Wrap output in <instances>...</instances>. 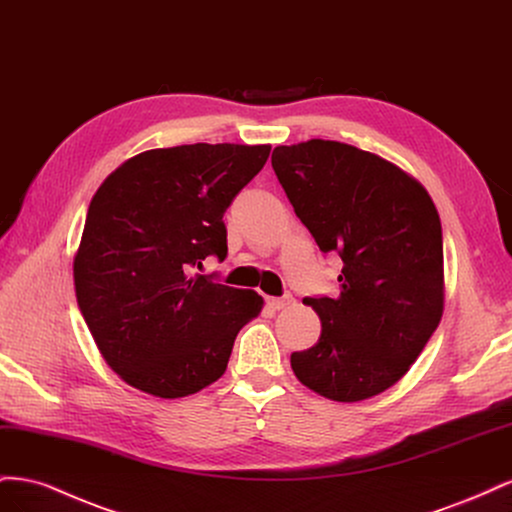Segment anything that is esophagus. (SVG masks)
<instances>
[{
	"instance_id": "34e87169",
	"label": "esophagus",
	"mask_w": 512,
	"mask_h": 512,
	"mask_svg": "<svg viewBox=\"0 0 512 512\" xmlns=\"http://www.w3.org/2000/svg\"><path fill=\"white\" fill-rule=\"evenodd\" d=\"M290 301H292L290 294H284V297H280V299H267V305L271 309H284L286 305H290Z\"/></svg>"
}]
</instances>
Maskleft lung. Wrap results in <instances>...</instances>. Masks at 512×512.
I'll return each instance as SVG.
<instances>
[{
  "label": "left lung",
  "instance_id": "left-lung-1",
  "mask_svg": "<svg viewBox=\"0 0 512 512\" xmlns=\"http://www.w3.org/2000/svg\"><path fill=\"white\" fill-rule=\"evenodd\" d=\"M271 166L322 254L344 262L339 297H305L318 344L292 352L294 376L333 401L393 386L438 329L444 305L442 226L416 179L337 141L282 145Z\"/></svg>",
  "mask_w": 512,
  "mask_h": 512
}]
</instances>
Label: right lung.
<instances>
[{"instance_id":"right-lung-1","label":"right lung","mask_w":512,"mask_h":512,"mask_svg":"<svg viewBox=\"0 0 512 512\" xmlns=\"http://www.w3.org/2000/svg\"><path fill=\"white\" fill-rule=\"evenodd\" d=\"M269 145L151 149L108 175L74 256L76 301L104 361L138 391L177 399L218 380L262 297L195 273L226 258L224 213Z\"/></svg>"}]
</instances>
